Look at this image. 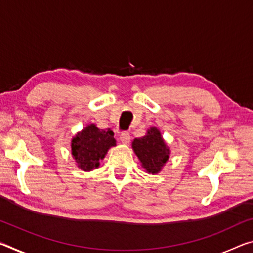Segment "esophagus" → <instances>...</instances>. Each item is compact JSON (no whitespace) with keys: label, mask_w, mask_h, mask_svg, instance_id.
Listing matches in <instances>:
<instances>
[{"label":"esophagus","mask_w":253,"mask_h":253,"mask_svg":"<svg viewBox=\"0 0 253 253\" xmlns=\"http://www.w3.org/2000/svg\"><path fill=\"white\" fill-rule=\"evenodd\" d=\"M119 139L120 142L124 143V144H128L130 141V134L128 133V131H123L122 134L119 136Z\"/></svg>","instance_id":"1"}]
</instances>
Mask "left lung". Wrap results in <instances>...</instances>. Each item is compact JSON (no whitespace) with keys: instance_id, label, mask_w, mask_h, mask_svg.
Returning <instances> with one entry per match:
<instances>
[{"instance_id":"8db88e82","label":"left lung","mask_w":253,"mask_h":253,"mask_svg":"<svg viewBox=\"0 0 253 253\" xmlns=\"http://www.w3.org/2000/svg\"><path fill=\"white\" fill-rule=\"evenodd\" d=\"M133 148L148 173H158L169 159V148L162 139L161 133L155 127L150 128L143 137L135 138Z\"/></svg>"}]
</instances>
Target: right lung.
Listing matches in <instances>:
<instances>
[{
  "mask_svg": "<svg viewBox=\"0 0 253 253\" xmlns=\"http://www.w3.org/2000/svg\"><path fill=\"white\" fill-rule=\"evenodd\" d=\"M115 145L114 131L99 129L91 124L72 139V154L80 169L91 171L99 167L100 160L105 158L108 150Z\"/></svg>",
  "mask_w": 253,
  "mask_h": 253,
  "instance_id": "add662e5",
  "label": "right lung"
}]
</instances>
